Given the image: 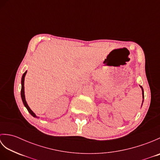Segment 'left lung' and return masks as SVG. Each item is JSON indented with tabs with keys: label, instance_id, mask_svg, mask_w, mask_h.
Masks as SVG:
<instances>
[{
	"label": "left lung",
	"instance_id": "left-lung-1",
	"mask_svg": "<svg viewBox=\"0 0 160 160\" xmlns=\"http://www.w3.org/2000/svg\"><path fill=\"white\" fill-rule=\"evenodd\" d=\"M140 88L142 89V98H143V100H142V104H143V102H144V90H143V88H142V86H140Z\"/></svg>",
	"mask_w": 160,
	"mask_h": 160
}]
</instances>
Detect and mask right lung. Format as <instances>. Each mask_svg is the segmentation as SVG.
I'll list each match as a JSON object with an SVG mask.
<instances>
[{
    "mask_svg": "<svg viewBox=\"0 0 160 160\" xmlns=\"http://www.w3.org/2000/svg\"><path fill=\"white\" fill-rule=\"evenodd\" d=\"M27 71H26L25 72L23 73L22 76V79H21V93H20V95H21V98H22V102H23L24 105H25V107L27 108V109H28V111H29V113L30 114H31L33 117L38 118V117L36 116V115L32 111V110L31 109V108H29V107L28 106V103H27L26 100H25V87H24V82H25V75H26V73H27Z\"/></svg>",
    "mask_w": 160,
    "mask_h": 160,
    "instance_id": "obj_1",
    "label": "right lung"
}]
</instances>
